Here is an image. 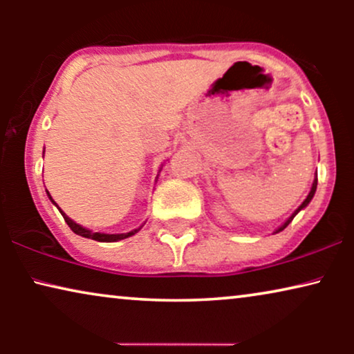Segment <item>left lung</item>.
<instances>
[{
  "label": "left lung",
  "instance_id": "left-lung-1",
  "mask_svg": "<svg viewBox=\"0 0 354 354\" xmlns=\"http://www.w3.org/2000/svg\"><path fill=\"white\" fill-rule=\"evenodd\" d=\"M316 188H317V176H316V177H314V182H313V185H311V190H309V193H308L306 200H304V201L301 203V205H299V206L297 207V209H295V212H293V214H292V216H290V217H288V219H287V221H285V222H283V224H282V225H280V227H279V229L274 232V234H279V232H282V230L285 229V227H287V225L290 224V222H292V221H293V217H295V216H297L299 211H301V209H304V207H306V206L309 205V203H311V200H313V198H314V193H316Z\"/></svg>",
  "mask_w": 354,
  "mask_h": 354
}]
</instances>
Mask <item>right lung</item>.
<instances>
[{
	"label": "right lung",
	"instance_id": "add662e5",
	"mask_svg": "<svg viewBox=\"0 0 354 354\" xmlns=\"http://www.w3.org/2000/svg\"><path fill=\"white\" fill-rule=\"evenodd\" d=\"M43 154H45V149H43ZM161 169H162V166L159 167V172H161ZM158 176H159V174H158ZM156 178H158V177H156ZM46 195H48V198H50V200H51L53 205H55V206L57 207V209H59L62 217H64L66 224L71 227V230L74 232V234H77V235L85 236V239H91V240H96V241H106V243H111V241H119V240L129 239V236L135 235V234H137V232H140V229H142V227H143V225H140V227H137V229H133V230H130V232H125V234H104V232H93V230H90V229H85V227H82L80 224H77L75 221H72L69 216H66V212L62 211L61 207L56 205L55 200H53L51 195H50V192H48V190H46Z\"/></svg>",
	"mask_w": 354,
	"mask_h": 354
}]
</instances>
